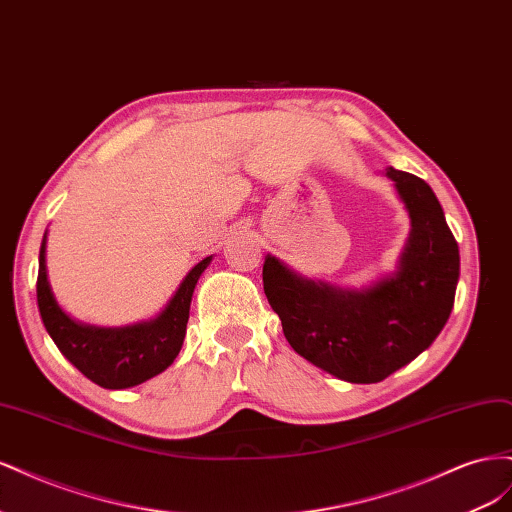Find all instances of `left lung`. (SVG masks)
Segmentation results:
<instances>
[{
  "label": "left lung",
  "instance_id": "left-lung-1",
  "mask_svg": "<svg viewBox=\"0 0 512 512\" xmlns=\"http://www.w3.org/2000/svg\"><path fill=\"white\" fill-rule=\"evenodd\" d=\"M410 213L397 273L363 292L312 282L267 256L262 284L292 350L339 380L371 384L408 365L440 335L459 280V247L429 185L386 168Z\"/></svg>",
  "mask_w": 512,
  "mask_h": 512
}]
</instances>
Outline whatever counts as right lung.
<instances>
[{"instance_id": "right-lung-1", "label": "right lung", "mask_w": 512, "mask_h": 512, "mask_svg": "<svg viewBox=\"0 0 512 512\" xmlns=\"http://www.w3.org/2000/svg\"><path fill=\"white\" fill-rule=\"evenodd\" d=\"M211 262V256L200 260L185 275L175 297L164 312L149 322L132 324L123 329H98L74 322L61 312L49 280H46V235L40 245L38 267V309L46 331L59 352L81 371L85 378L102 389H128L158 376L177 359L183 346L185 327L190 318L194 286Z\"/></svg>"}]
</instances>
